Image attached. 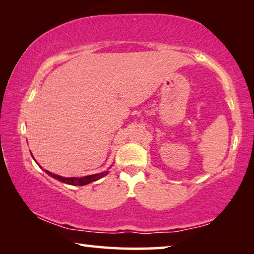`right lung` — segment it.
<instances>
[{"label": "right lung", "mask_w": 254, "mask_h": 254, "mask_svg": "<svg viewBox=\"0 0 254 254\" xmlns=\"http://www.w3.org/2000/svg\"><path fill=\"white\" fill-rule=\"evenodd\" d=\"M46 173L48 174L50 177L57 179L62 183H65L67 185H72V186H84V185H87V184H91L93 182H96V180L101 179L102 177H104V176L109 174V171H104V173H101V174L85 176V177H80V178H78V177H69V178L62 177V176L51 174L50 171H47V170H46Z\"/></svg>", "instance_id": "obj_1"}]
</instances>
